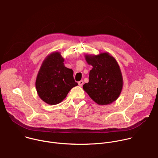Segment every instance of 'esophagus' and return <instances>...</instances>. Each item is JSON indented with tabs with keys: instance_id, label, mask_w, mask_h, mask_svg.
Returning <instances> with one entry per match:
<instances>
[{
	"instance_id": "esophagus-1",
	"label": "esophagus",
	"mask_w": 158,
	"mask_h": 158,
	"mask_svg": "<svg viewBox=\"0 0 158 158\" xmlns=\"http://www.w3.org/2000/svg\"><path fill=\"white\" fill-rule=\"evenodd\" d=\"M83 83H84L83 81H80L78 82V84H79V85L80 87H81V86L83 85Z\"/></svg>"
}]
</instances>
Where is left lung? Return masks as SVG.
<instances>
[{"label":"left lung","instance_id":"left-lung-1","mask_svg":"<svg viewBox=\"0 0 158 158\" xmlns=\"http://www.w3.org/2000/svg\"><path fill=\"white\" fill-rule=\"evenodd\" d=\"M90 71L89 82L83 85L84 90L98 105H108L119 97L123 87V77L116 60L109 52L98 55H85Z\"/></svg>","mask_w":158,"mask_h":158}]
</instances>
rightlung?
I'll list each match as a JSON object with an SVG mask.
<instances>
[{"mask_svg":"<svg viewBox=\"0 0 158 158\" xmlns=\"http://www.w3.org/2000/svg\"><path fill=\"white\" fill-rule=\"evenodd\" d=\"M60 52H53L43 61L38 71L35 85L40 98L49 105L61 102L71 89L77 85L73 71L64 64Z\"/></svg>","mask_w":158,"mask_h":158,"instance_id":"right-lung-1","label":"right lung"}]
</instances>
